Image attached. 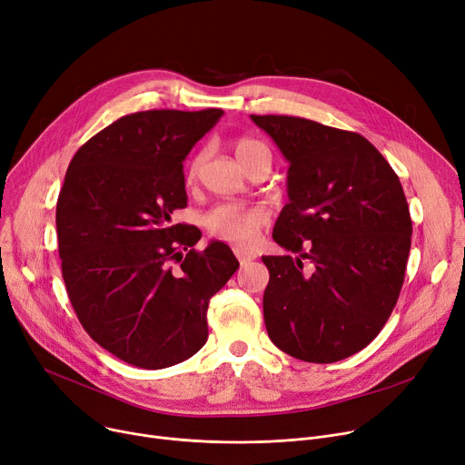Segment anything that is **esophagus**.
<instances>
[{
    "label": "esophagus",
    "mask_w": 465,
    "mask_h": 465,
    "mask_svg": "<svg viewBox=\"0 0 465 465\" xmlns=\"http://www.w3.org/2000/svg\"><path fill=\"white\" fill-rule=\"evenodd\" d=\"M233 252H235V256H237V260H239L241 265H247L249 262L254 260V254L249 252V251H245V249H233Z\"/></svg>",
    "instance_id": "obj_1"
}]
</instances>
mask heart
I'll return each instance as SVG.
<instances>
[{
    "label": "heart",
    "mask_w": 465,
    "mask_h": 465,
    "mask_svg": "<svg viewBox=\"0 0 465 465\" xmlns=\"http://www.w3.org/2000/svg\"><path fill=\"white\" fill-rule=\"evenodd\" d=\"M233 151L237 160L245 169L262 154H270L267 146L254 137H237L233 143ZM205 158H207L205 149L193 154V158L188 163L190 179H193L200 173ZM267 220H270V216H267L265 209L262 207L223 203V205H216L203 216V224L209 230V233L218 239L235 242V245H249V242L254 241L258 230L267 224Z\"/></svg>",
    "instance_id": "b5f03b06"
}]
</instances>
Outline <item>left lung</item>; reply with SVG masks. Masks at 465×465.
I'll list each match as a JSON object with an SVG mask.
<instances>
[{"label": "left lung", "instance_id": "8db88e82", "mask_svg": "<svg viewBox=\"0 0 465 465\" xmlns=\"http://www.w3.org/2000/svg\"><path fill=\"white\" fill-rule=\"evenodd\" d=\"M251 118L290 163L273 239L300 254L262 256L267 333L303 361L349 358L379 335L403 286L412 224L401 183L360 134L298 116ZM302 259L313 262L311 276Z\"/></svg>", "mask_w": 465, "mask_h": 465}]
</instances>
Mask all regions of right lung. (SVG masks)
<instances>
[{"label": "right lung", "mask_w": 465, "mask_h": 465, "mask_svg": "<svg viewBox=\"0 0 465 465\" xmlns=\"http://www.w3.org/2000/svg\"><path fill=\"white\" fill-rule=\"evenodd\" d=\"M224 114L141 111L118 118L73 156L56 203L69 302L97 345L143 370H162L207 341L209 300L237 272L223 241L203 252L186 207L183 162Z\"/></svg>", "instance_id": "right-lung-1"}]
</instances>
